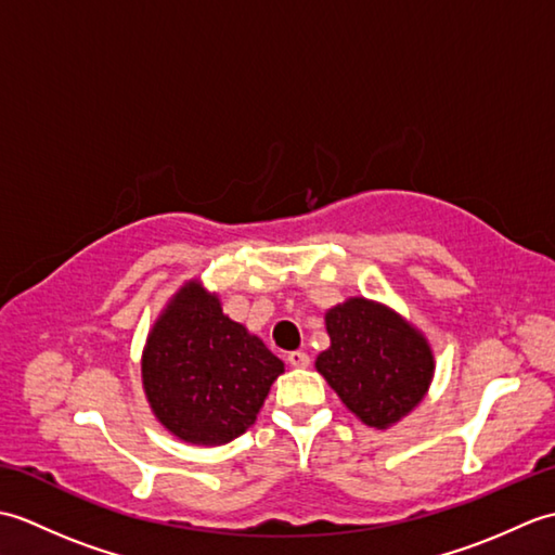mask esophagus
<instances>
[{
	"label": "esophagus",
	"mask_w": 555,
	"mask_h": 555,
	"mask_svg": "<svg viewBox=\"0 0 555 555\" xmlns=\"http://www.w3.org/2000/svg\"><path fill=\"white\" fill-rule=\"evenodd\" d=\"M286 360H288L291 367H308V364H310V356H308V352H302V350L288 352Z\"/></svg>",
	"instance_id": "1"
}]
</instances>
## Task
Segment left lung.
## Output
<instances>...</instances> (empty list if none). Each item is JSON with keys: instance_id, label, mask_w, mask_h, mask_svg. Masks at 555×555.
<instances>
[{"instance_id": "1", "label": "left lung", "mask_w": 555, "mask_h": 555, "mask_svg": "<svg viewBox=\"0 0 555 555\" xmlns=\"http://www.w3.org/2000/svg\"><path fill=\"white\" fill-rule=\"evenodd\" d=\"M326 332L332 348L317 358V372L364 424L386 429L427 393V340L384 305L350 298L326 312Z\"/></svg>"}]
</instances>
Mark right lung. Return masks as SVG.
<instances>
[{
    "mask_svg": "<svg viewBox=\"0 0 555 555\" xmlns=\"http://www.w3.org/2000/svg\"><path fill=\"white\" fill-rule=\"evenodd\" d=\"M281 372L284 362L229 320L197 281L176 293L143 356V386L157 420L197 446L241 436Z\"/></svg>",
    "mask_w": 555,
    "mask_h": 555,
    "instance_id": "right-lung-1",
    "label": "right lung"
}]
</instances>
